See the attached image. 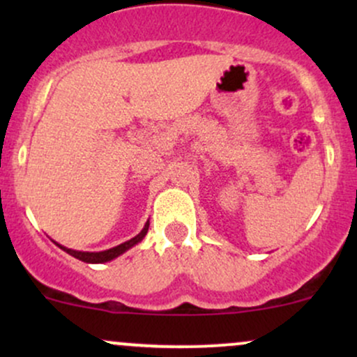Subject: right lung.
<instances>
[{"label":"right lung","instance_id":"1","mask_svg":"<svg viewBox=\"0 0 357 357\" xmlns=\"http://www.w3.org/2000/svg\"><path fill=\"white\" fill-rule=\"evenodd\" d=\"M147 230H149V220L146 221L144 228H142L141 233L134 236V238L127 240V241H124V243L117 245V247H114V248L104 250V252H79V250H72V248L63 247V245L56 243V241H53V243H55L56 247H60L61 250H63V252H67L68 255L79 258V260L85 261V264H105V261L114 260V258H117L119 255H122V253H126L127 250L132 248L134 245L141 243L142 238H144V236L147 235Z\"/></svg>","mask_w":357,"mask_h":357}]
</instances>
